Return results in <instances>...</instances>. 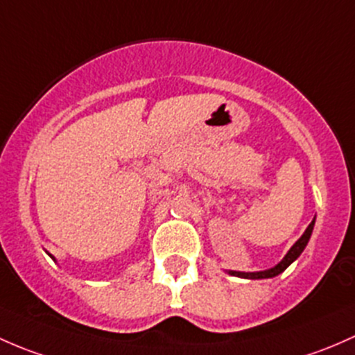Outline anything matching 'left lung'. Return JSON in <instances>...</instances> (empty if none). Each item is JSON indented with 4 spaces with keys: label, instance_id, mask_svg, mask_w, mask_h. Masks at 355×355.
Returning a JSON list of instances; mask_svg holds the SVG:
<instances>
[{
    "label": "left lung",
    "instance_id": "obj_1",
    "mask_svg": "<svg viewBox=\"0 0 355 355\" xmlns=\"http://www.w3.org/2000/svg\"><path fill=\"white\" fill-rule=\"evenodd\" d=\"M313 227H314V220L308 225V229H306L304 234L295 241V244L288 250V253L284 257L282 261H280L279 265L273 266V268L263 270V272H234V270H229V273L234 277H243V279H272V277H277L279 273H282L292 261H295V259L299 258V254L304 251L306 244H308L309 237H311Z\"/></svg>",
    "mask_w": 355,
    "mask_h": 355
}]
</instances>
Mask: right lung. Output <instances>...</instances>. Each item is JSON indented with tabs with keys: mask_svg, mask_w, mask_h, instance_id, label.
I'll return each mask as SVG.
<instances>
[{
	"mask_svg": "<svg viewBox=\"0 0 355 355\" xmlns=\"http://www.w3.org/2000/svg\"><path fill=\"white\" fill-rule=\"evenodd\" d=\"M49 257H51V254H49ZM51 258H53V257H51ZM53 259H54V258H53Z\"/></svg>",
	"mask_w": 355,
	"mask_h": 355,
	"instance_id": "add662e5",
	"label": "right lung"
}]
</instances>
